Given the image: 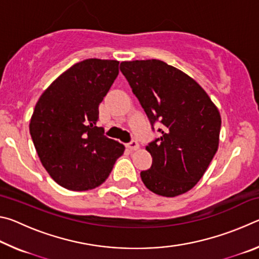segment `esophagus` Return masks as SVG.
<instances>
[{"instance_id":"esophagus-1","label":"esophagus","mask_w":259,"mask_h":259,"mask_svg":"<svg viewBox=\"0 0 259 259\" xmlns=\"http://www.w3.org/2000/svg\"><path fill=\"white\" fill-rule=\"evenodd\" d=\"M126 147L130 148L131 151H135V150H138V148H139V144L136 142V140H131L128 145H126Z\"/></svg>"}]
</instances>
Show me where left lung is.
<instances>
[{"label":"left lung","instance_id":"8db88e82","mask_svg":"<svg viewBox=\"0 0 259 259\" xmlns=\"http://www.w3.org/2000/svg\"><path fill=\"white\" fill-rule=\"evenodd\" d=\"M120 71L160 137L148 143L152 166L140 172L148 190L181 195L195 186L219 144L221 114L207 93L176 67L157 59L123 61Z\"/></svg>","mask_w":259,"mask_h":259}]
</instances>
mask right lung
<instances>
[{
  "label": "right lung",
  "mask_w": 259,
  "mask_h": 259,
  "mask_svg": "<svg viewBox=\"0 0 259 259\" xmlns=\"http://www.w3.org/2000/svg\"><path fill=\"white\" fill-rule=\"evenodd\" d=\"M117 74V60L85 59L56 78L36 103L30 137L48 174L67 190L99 186L123 154L124 146L96 125Z\"/></svg>",
  "instance_id": "1"
}]
</instances>
